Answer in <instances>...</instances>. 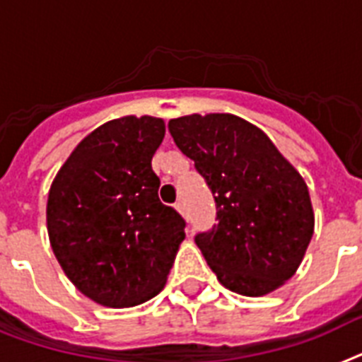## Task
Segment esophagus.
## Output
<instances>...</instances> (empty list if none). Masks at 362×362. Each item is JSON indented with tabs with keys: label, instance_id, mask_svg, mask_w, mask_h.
<instances>
[{
	"label": "esophagus",
	"instance_id": "esophagus-1",
	"mask_svg": "<svg viewBox=\"0 0 362 362\" xmlns=\"http://www.w3.org/2000/svg\"><path fill=\"white\" fill-rule=\"evenodd\" d=\"M175 211H177L179 214H183V216H185V203L183 202L175 203Z\"/></svg>",
	"mask_w": 362,
	"mask_h": 362
}]
</instances>
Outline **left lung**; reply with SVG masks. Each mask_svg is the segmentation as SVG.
I'll return each instance as SVG.
<instances>
[{"label": "left lung", "mask_w": 362, "mask_h": 362, "mask_svg": "<svg viewBox=\"0 0 362 362\" xmlns=\"http://www.w3.org/2000/svg\"><path fill=\"white\" fill-rule=\"evenodd\" d=\"M216 202V220L196 244L226 288L264 296L300 268L315 233L309 188L264 131L240 116L213 112L168 122Z\"/></svg>", "instance_id": "8db88e82"}]
</instances>
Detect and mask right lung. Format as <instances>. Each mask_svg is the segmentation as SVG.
<instances>
[{
	"instance_id": "add662e5",
	"label": "right lung",
	"mask_w": 362,
	"mask_h": 362,
	"mask_svg": "<svg viewBox=\"0 0 362 362\" xmlns=\"http://www.w3.org/2000/svg\"><path fill=\"white\" fill-rule=\"evenodd\" d=\"M166 133L163 118L122 116L74 148L47 194L49 244L81 294L124 309L166 285L185 220L159 199L151 159Z\"/></svg>"
}]
</instances>
